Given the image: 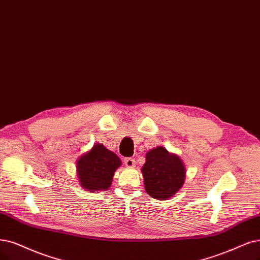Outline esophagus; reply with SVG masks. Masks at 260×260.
<instances>
[{"instance_id":"34e87169","label":"esophagus","mask_w":260,"mask_h":260,"mask_svg":"<svg viewBox=\"0 0 260 260\" xmlns=\"http://www.w3.org/2000/svg\"><path fill=\"white\" fill-rule=\"evenodd\" d=\"M124 164L126 165V167L132 168V167L135 166V159L132 158V157H126V158H124Z\"/></svg>"}]
</instances>
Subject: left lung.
<instances>
[{
    "mask_svg": "<svg viewBox=\"0 0 260 260\" xmlns=\"http://www.w3.org/2000/svg\"><path fill=\"white\" fill-rule=\"evenodd\" d=\"M147 193L155 199H168L182 187L185 168L179 156L162 147L150 150L141 168Z\"/></svg>",
    "mask_w": 260,
    "mask_h": 260,
    "instance_id": "obj_1",
    "label": "left lung"
}]
</instances>
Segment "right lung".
I'll use <instances>...</instances> for the list:
<instances>
[{"instance_id": "add662e5", "label": "right lung", "mask_w": 260, "mask_h": 260, "mask_svg": "<svg viewBox=\"0 0 260 260\" xmlns=\"http://www.w3.org/2000/svg\"><path fill=\"white\" fill-rule=\"evenodd\" d=\"M121 159L103 145L96 143L90 152L77 161V172L80 184L86 190L107 189Z\"/></svg>"}]
</instances>
